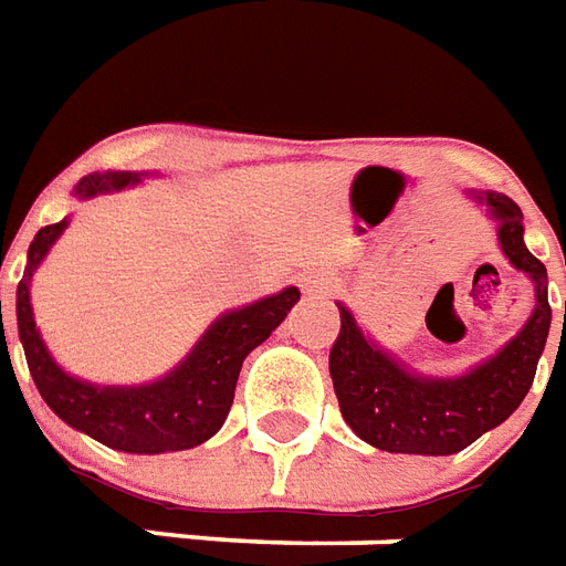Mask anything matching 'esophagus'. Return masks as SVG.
<instances>
[{"mask_svg":"<svg viewBox=\"0 0 566 566\" xmlns=\"http://www.w3.org/2000/svg\"><path fill=\"white\" fill-rule=\"evenodd\" d=\"M328 290V276L326 274H304L302 276V292L307 298H319L326 295Z\"/></svg>","mask_w":566,"mask_h":566,"instance_id":"1","label":"esophagus"}]
</instances>
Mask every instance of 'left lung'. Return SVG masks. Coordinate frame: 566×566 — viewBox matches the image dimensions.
<instances>
[{"instance_id": "obj_1", "label": "left lung", "mask_w": 566, "mask_h": 566, "mask_svg": "<svg viewBox=\"0 0 566 566\" xmlns=\"http://www.w3.org/2000/svg\"><path fill=\"white\" fill-rule=\"evenodd\" d=\"M482 200L494 219H500V247L509 262L531 274L536 286V307L527 326L494 359L472 368L463 378H418L366 340L350 311L338 304L340 332L328 350V375L350 430L380 451L457 454L479 436L500 427L531 390L552 323L546 264L524 247L518 203L494 191H488Z\"/></svg>"}]
</instances>
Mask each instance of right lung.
<instances>
[{
	"instance_id": "right-lung-1",
	"label": "right lung",
	"mask_w": 566,
	"mask_h": 566,
	"mask_svg": "<svg viewBox=\"0 0 566 566\" xmlns=\"http://www.w3.org/2000/svg\"><path fill=\"white\" fill-rule=\"evenodd\" d=\"M136 179H139L136 174L87 176L75 191L82 198H94L112 188L130 186ZM63 228H66V219L45 226L35 234L30 243V262H27L23 280L18 283V332L30 375L48 408L70 427L82 430L84 436L109 444L115 451H127V454L186 451V448L207 442L219 432L231 411L243 359L283 323V316L290 314L302 292L290 286L271 298H262L250 307H240L216 319L186 363L164 380H155L148 387H130V390L124 387L99 390L60 371L39 338L33 307H30V276ZM2 340H6V328H2Z\"/></svg>"
}]
</instances>
